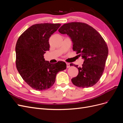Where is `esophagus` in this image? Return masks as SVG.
Segmentation results:
<instances>
[{
  "label": "esophagus",
  "instance_id": "34e87169",
  "mask_svg": "<svg viewBox=\"0 0 123 123\" xmlns=\"http://www.w3.org/2000/svg\"><path fill=\"white\" fill-rule=\"evenodd\" d=\"M66 65H67V68H69L70 67V64H69V63L66 62Z\"/></svg>",
  "mask_w": 123,
  "mask_h": 123
}]
</instances>
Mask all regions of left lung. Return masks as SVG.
Masks as SVG:
<instances>
[{
	"mask_svg": "<svg viewBox=\"0 0 123 123\" xmlns=\"http://www.w3.org/2000/svg\"><path fill=\"white\" fill-rule=\"evenodd\" d=\"M59 33L67 34L73 43V50L84 59L82 67L70 64L79 70L76 77L71 80L76 86L88 88L97 83L103 73L108 54L107 44L93 28L85 23L72 22L63 25Z\"/></svg>",
	"mask_w": 123,
	"mask_h": 123,
	"instance_id": "8db88e82",
	"label": "left lung"
}]
</instances>
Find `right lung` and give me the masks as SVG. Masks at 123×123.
Listing matches in <instances>:
<instances>
[{
  "label": "right lung",
  "instance_id": "right-lung-1",
  "mask_svg": "<svg viewBox=\"0 0 123 123\" xmlns=\"http://www.w3.org/2000/svg\"><path fill=\"white\" fill-rule=\"evenodd\" d=\"M61 25L49 23L34 25L17 40L15 47L17 69L25 82L36 90L51 88L57 73L66 69L65 62L51 64L43 57L46 51L49 50V38Z\"/></svg>",
  "mask_w": 123,
  "mask_h": 123
}]
</instances>
